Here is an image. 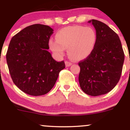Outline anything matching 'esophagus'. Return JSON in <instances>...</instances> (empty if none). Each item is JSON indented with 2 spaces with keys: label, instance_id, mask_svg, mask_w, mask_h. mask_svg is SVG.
I'll list each match as a JSON object with an SVG mask.
<instances>
[{
  "label": "esophagus",
  "instance_id": "1",
  "mask_svg": "<svg viewBox=\"0 0 130 130\" xmlns=\"http://www.w3.org/2000/svg\"><path fill=\"white\" fill-rule=\"evenodd\" d=\"M71 65H72V63H71V62H68V61H66V62H65V65H66L67 67L71 66Z\"/></svg>",
  "mask_w": 130,
  "mask_h": 130
}]
</instances>
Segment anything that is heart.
<instances>
[{"label": "heart", "mask_w": 130, "mask_h": 130, "mask_svg": "<svg viewBox=\"0 0 130 130\" xmlns=\"http://www.w3.org/2000/svg\"><path fill=\"white\" fill-rule=\"evenodd\" d=\"M56 39L51 38L49 46L54 53L63 54L68 48V54L76 60H83L93 51L97 41V34L92 27H67L56 33Z\"/></svg>", "instance_id": "1"}]
</instances>
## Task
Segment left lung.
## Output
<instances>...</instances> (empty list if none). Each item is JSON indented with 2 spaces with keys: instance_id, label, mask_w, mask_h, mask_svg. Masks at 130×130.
<instances>
[{
  "instance_id": "1",
  "label": "left lung",
  "mask_w": 130,
  "mask_h": 130,
  "mask_svg": "<svg viewBox=\"0 0 130 130\" xmlns=\"http://www.w3.org/2000/svg\"><path fill=\"white\" fill-rule=\"evenodd\" d=\"M96 30L97 41L92 53L79 62V82L82 90L91 96L104 95L120 78L125 55L119 36L103 22L89 21Z\"/></svg>"
}]
</instances>
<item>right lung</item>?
<instances>
[{"instance_id": "right-lung-1", "label": "right lung", "mask_w": 130, "mask_h": 130, "mask_svg": "<svg viewBox=\"0 0 130 130\" xmlns=\"http://www.w3.org/2000/svg\"><path fill=\"white\" fill-rule=\"evenodd\" d=\"M53 29L33 24L16 34L10 41L6 59L14 84L33 96L45 95L53 89L65 62H57L49 50Z\"/></svg>"}]
</instances>
